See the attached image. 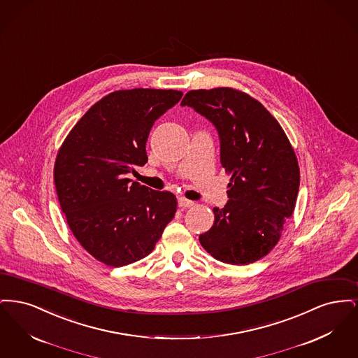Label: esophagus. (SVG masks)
I'll use <instances>...</instances> for the list:
<instances>
[{
	"label": "esophagus",
	"mask_w": 358,
	"mask_h": 358,
	"mask_svg": "<svg viewBox=\"0 0 358 358\" xmlns=\"http://www.w3.org/2000/svg\"><path fill=\"white\" fill-rule=\"evenodd\" d=\"M193 205H194L193 201L187 200V199H184V197H180V199H178V206H181V208H190V206H193Z\"/></svg>",
	"instance_id": "obj_1"
}]
</instances>
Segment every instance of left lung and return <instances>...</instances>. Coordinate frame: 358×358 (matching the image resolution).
I'll return each instance as SVG.
<instances>
[{"mask_svg": "<svg viewBox=\"0 0 358 358\" xmlns=\"http://www.w3.org/2000/svg\"><path fill=\"white\" fill-rule=\"evenodd\" d=\"M181 106L215 124L231 174L229 200L213 208L215 222L199 240L222 263H254L276 245L296 203L301 176L289 138L262 103L229 87L192 90Z\"/></svg>", "mask_w": 358, "mask_h": 358, "instance_id": "1", "label": "left lung"}]
</instances>
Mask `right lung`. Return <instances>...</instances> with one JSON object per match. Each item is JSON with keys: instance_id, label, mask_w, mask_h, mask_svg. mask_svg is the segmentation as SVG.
Listing matches in <instances>:
<instances>
[{"instance_id": "add662e5", "label": "right lung", "mask_w": 358, "mask_h": 358, "mask_svg": "<svg viewBox=\"0 0 358 358\" xmlns=\"http://www.w3.org/2000/svg\"><path fill=\"white\" fill-rule=\"evenodd\" d=\"M181 91L133 88L106 95L73 126L55 161L59 203L90 255L122 267L149 255L177 210L176 196L127 178L148 162L154 122Z\"/></svg>"}]
</instances>
